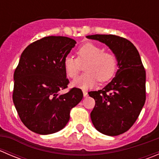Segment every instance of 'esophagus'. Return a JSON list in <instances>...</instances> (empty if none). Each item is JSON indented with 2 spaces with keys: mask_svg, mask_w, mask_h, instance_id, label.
I'll list each match as a JSON object with an SVG mask.
<instances>
[{
  "mask_svg": "<svg viewBox=\"0 0 159 159\" xmlns=\"http://www.w3.org/2000/svg\"><path fill=\"white\" fill-rule=\"evenodd\" d=\"M83 95H84V97H88V91H85V90H84L83 91Z\"/></svg>",
  "mask_w": 159,
  "mask_h": 159,
  "instance_id": "obj_1",
  "label": "esophagus"
}]
</instances>
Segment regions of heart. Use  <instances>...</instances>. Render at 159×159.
<instances>
[{
    "instance_id": "heart-1",
    "label": "heart",
    "mask_w": 159,
    "mask_h": 159,
    "mask_svg": "<svg viewBox=\"0 0 159 159\" xmlns=\"http://www.w3.org/2000/svg\"><path fill=\"white\" fill-rule=\"evenodd\" d=\"M77 58L67 56L64 60V68L67 76L75 78L84 65V74L72 82V85L81 89L94 87L98 81H108L117 68V57L113 52L104 51L103 48L94 43H86L76 51Z\"/></svg>"
}]
</instances>
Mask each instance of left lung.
<instances>
[{"label": "left lung", "instance_id": "left-lung-1", "mask_svg": "<svg viewBox=\"0 0 159 159\" xmlns=\"http://www.w3.org/2000/svg\"><path fill=\"white\" fill-rule=\"evenodd\" d=\"M86 38L105 44L117 57L115 78L104 89L89 94L95 100L91 112L94 128L106 135H119L134 125L145 105V70L139 51L129 40L113 34Z\"/></svg>", "mask_w": 159, "mask_h": 159}]
</instances>
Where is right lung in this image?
Here are the masks:
<instances>
[{"instance_id":"obj_1","label":"right lung","mask_w":159,"mask_h":159,"mask_svg":"<svg viewBox=\"0 0 159 159\" xmlns=\"http://www.w3.org/2000/svg\"><path fill=\"white\" fill-rule=\"evenodd\" d=\"M76 41L62 36L44 37L31 43L20 55L14 74L13 102L22 122L40 134L55 133L65 127L70 111L83 93L68 88L64 60Z\"/></svg>"}]
</instances>
